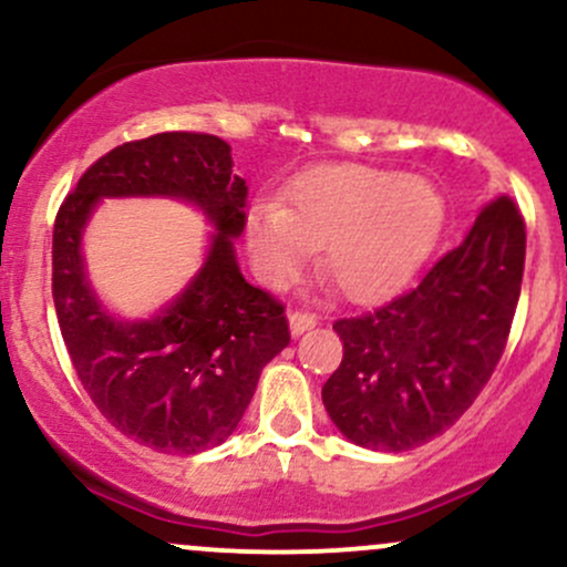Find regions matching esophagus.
Returning a JSON list of instances; mask_svg holds the SVG:
<instances>
[{"instance_id": "obj_1", "label": "esophagus", "mask_w": 567, "mask_h": 567, "mask_svg": "<svg viewBox=\"0 0 567 567\" xmlns=\"http://www.w3.org/2000/svg\"><path fill=\"white\" fill-rule=\"evenodd\" d=\"M288 324H290V336L298 338V336H303L306 330L315 328L317 317L315 315H306V311H290Z\"/></svg>"}]
</instances>
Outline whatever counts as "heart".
Returning <instances> with one entry per match:
<instances>
[{
	"label": "heart",
	"instance_id": "b5f03b06",
	"mask_svg": "<svg viewBox=\"0 0 567 567\" xmlns=\"http://www.w3.org/2000/svg\"><path fill=\"white\" fill-rule=\"evenodd\" d=\"M445 220L437 186L421 175L365 165H320L298 175L288 205L256 199L245 218L252 269L288 288L324 245L322 269L351 301L405 285L432 252Z\"/></svg>",
	"mask_w": 567,
	"mask_h": 567
}]
</instances>
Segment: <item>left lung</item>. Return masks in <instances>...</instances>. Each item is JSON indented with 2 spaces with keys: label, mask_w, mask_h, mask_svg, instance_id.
<instances>
[{
  "label": "left lung",
  "mask_w": 567,
  "mask_h": 567,
  "mask_svg": "<svg viewBox=\"0 0 567 567\" xmlns=\"http://www.w3.org/2000/svg\"><path fill=\"white\" fill-rule=\"evenodd\" d=\"M523 269V216L498 197L415 288L338 320L343 360L322 386L338 432L370 451L402 453L451 429L498 365Z\"/></svg>",
  "instance_id": "left-lung-1"
}]
</instances>
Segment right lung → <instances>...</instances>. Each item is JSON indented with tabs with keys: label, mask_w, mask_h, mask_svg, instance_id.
I'll use <instances>...</instances> for the list:
<instances>
[{
	"label": "right lung",
	"mask_w": 567,
	"mask_h": 567,
	"mask_svg": "<svg viewBox=\"0 0 567 567\" xmlns=\"http://www.w3.org/2000/svg\"><path fill=\"white\" fill-rule=\"evenodd\" d=\"M245 197L229 143L159 133L112 148L58 210L53 301L76 375L109 424L159 453L229 440L261 370L290 343L282 306L239 271ZM103 198H178L214 226L198 275L152 318L116 316L89 282L83 229Z\"/></svg>",
	"instance_id": "1"
}]
</instances>
